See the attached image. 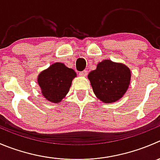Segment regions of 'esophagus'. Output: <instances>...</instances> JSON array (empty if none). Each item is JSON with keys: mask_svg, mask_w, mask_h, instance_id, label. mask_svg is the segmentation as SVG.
I'll list each match as a JSON object with an SVG mask.
<instances>
[{"mask_svg": "<svg viewBox=\"0 0 160 160\" xmlns=\"http://www.w3.org/2000/svg\"><path fill=\"white\" fill-rule=\"evenodd\" d=\"M87 74H88V72H87L86 70H83L82 71V72H79V75H80V77H86Z\"/></svg>", "mask_w": 160, "mask_h": 160, "instance_id": "esophagus-1", "label": "esophagus"}]
</instances>
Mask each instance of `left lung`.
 <instances>
[{
  "label": "left lung",
  "mask_w": 160,
  "mask_h": 160,
  "mask_svg": "<svg viewBox=\"0 0 160 160\" xmlns=\"http://www.w3.org/2000/svg\"><path fill=\"white\" fill-rule=\"evenodd\" d=\"M96 97L104 103H113L123 98L131 83V69L120 62L105 59L98 63L97 68L89 72Z\"/></svg>",
  "instance_id": "left-lung-1"
}]
</instances>
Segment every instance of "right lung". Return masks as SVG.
<instances>
[{
    "label": "right lung",
    "instance_id": "1",
    "mask_svg": "<svg viewBox=\"0 0 160 160\" xmlns=\"http://www.w3.org/2000/svg\"><path fill=\"white\" fill-rule=\"evenodd\" d=\"M76 77L77 73L73 69L68 68L64 63L55 62L39 73L37 83L44 98L58 104L68 94Z\"/></svg>",
    "mask_w": 160,
    "mask_h": 160
}]
</instances>
